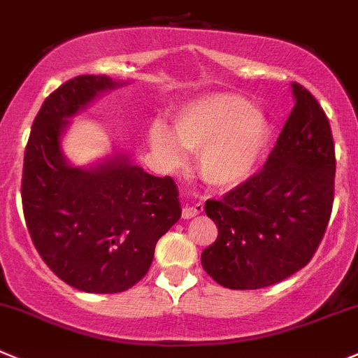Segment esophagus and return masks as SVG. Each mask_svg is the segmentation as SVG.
Listing matches in <instances>:
<instances>
[{"label":"esophagus","mask_w":358,"mask_h":358,"mask_svg":"<svg viewBox=\"0 0 358 358\" xmlns=\"http://www.w3.org/2000/svg\"><path fill=\"white\" fill-rule=\"evenodd\" d=\"M203 211V204L196 203V204H185L182 210V217L183 218H192L196 215H199Z\"/></svg>","instance_id":"1"}]
</instances>
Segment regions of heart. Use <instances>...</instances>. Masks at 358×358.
I'll use <instances>...</instances> for the list:
<instances>
[{
	"mask_svg": "<svg viewBox=\"0 0 358 358\" xmlns=\"http://www.w3.org/2000/svg\"><path fill=\"white\" fill-rule=\"evenodd\" d=\"M175 134L155 124L148 133L152 148L168 164L182 162V147L197 154V169L208 185L234 190L248 182L266 157L273 136L269 117L253 110L248 98L215 92L187 103L175 117Z\"/></svg>",
	"mask_w": 358,
	"mask_h": 358,
	"instance_id": "1",
	"label": "heart"
}]
</instances>
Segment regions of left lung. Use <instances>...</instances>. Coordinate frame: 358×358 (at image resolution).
Wrapping results in <instances>:
<instances>
[{"label":"left lung","instance_id":"left-lung-1","mask_svg":"<svg viewBox=\"0 0 358 358\" xmlns=\"http://www.w3.org/2000/svg\"><path fill=\"white\" fill-rule=\"evenodd\" d=\"M296 98L266 164L204 211L218 227L203 250L204 271L225 289L275 285L303 269L317 252L334 203L336 152L331 124L306 87Z\"/></svg>","mask_w":358,"mask_h":358}]
</instances>
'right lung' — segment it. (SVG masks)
Listing matches in <instances>:
<instances>
[{"mask_svg":"<svg viewBox=\"0 0 358 358\" xmlns=\"http://www.w3.org/2000/svg\"><path fill=\"white\" fill-rule=\"evenodd\" d=\"M117 83L80 75L57 87L33 122L24 154L22 210L43 262L68 285L117 294L148 273L159 238L182 215L171 176L148 175L124 155L92 169L61 152L69 117Z\"/></svg>","mask_w":358,"mask_h":358,"instance_id":"1","label":"right lung"}]
</instances>
